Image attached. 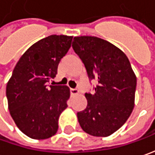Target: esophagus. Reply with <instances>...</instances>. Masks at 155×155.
<instances>
[{
  "label": "esophagus",
  "instance_id": "1",
  "mask_svg": "<svg viewBox=\"0 0 155 155\" xmlns=\"http://www.w3.org/2000/svg\"><path fill=\"white\" fill-rule=\"evenodd\" d=\"M70 93H71V95H77L79 94V91L77 89H70Z\"/></svg>",
  "mask_w": 155,
  "mask_h": 155
}]
</instances>
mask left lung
Returning a JSON list of instances; mask_svg holds the SVG:
<instances>
[{
  "instance_id": "1",
  "label": "left lung",
  "mask_w": 155,
  "mask_h": 155,
  "mask_svg": "<svg viewBox=\"0 0 155 155\" xmlns=\"http://www.w3.org/2000/svg\"><path fill=\"white\" fill-rule=\"evenodd\" d=\"M72 47L89 78L98 80L95 93L85 94L87 105L77 113L80 125L91 136H110L124 124L134 109L136 74L125 54L108 41L74 37Z\"/></svg>"
}]
</instances>
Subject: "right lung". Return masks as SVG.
<instances>
[{"label":"right lung","instance_id":"add662e5","mask_svg":"<svg viewBox=\"0 0 155 155\" xmlns=\"http://www.w3.org/2000/svg\"><path fill=\"white\" fill-rule=\"evenodd\" d=\"M72 36L51 35L33 44L19 58L7 84L8 110L15 124L35 140L53 136L58 118L67 108V86L48 87L61 59L71 46Z\"/></svg>","mask_w":155,"mask_h":155}]
</instances>
